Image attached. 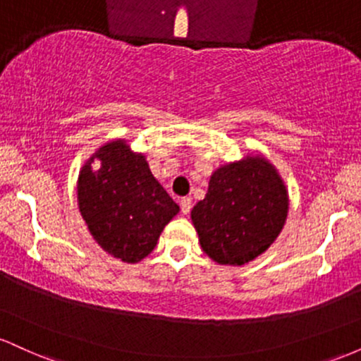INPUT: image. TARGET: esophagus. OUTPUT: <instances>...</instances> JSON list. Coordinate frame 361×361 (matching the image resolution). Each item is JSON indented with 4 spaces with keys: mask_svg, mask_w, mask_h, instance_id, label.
Returning a JSON list of instances; mask_svg holds the SVG:
<instances>
[{
    "mask_svg": "<svg viewBox=\"0 0 361 361\" xmlns=\"http://www.w3.org/2000/svg\"><path fill=\"white\" fill-rule=\"evenodd\" d=\"M180 207H181V214H183V215L190 214V210H192V198H190V197L181 198Z\"/></svg>",
    "mask_w": 361,
    "mask_h": 361,
    "instance_id": "1",
    "label": "esophagus"
}]
</instances>
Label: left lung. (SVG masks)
I'll use <instances>...</instances> for the list:
<instances>
[{"mask_svg": "<svg viewBox=\"0 0 361 361\" xmlns=\"http://www.w3.org/2000/svg\"><path fill=\"white\" fill-rule=\"evenodd\" d=\"M287 215L288 192L279 169L264 156L247 154L215 169L192 222L209 258L243 267L275 243Z\"/></svg>", "mask_w": 361, "mask_h": 361, "instance_id": "left-lung-1", "label": "left lung"}]
</instances>
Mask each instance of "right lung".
<instances>
[{
    "mask_svg": "<svg viewBox=\"0 0 361 361\" xmlns=\"http://www.w3.org/2000/svg\"><path fill=\"white\" fill-rule=\"evenodd\" d=\"M78 207L94 241L123 263L151 255L164 226L180 212L146 156L123 139L103 144L81 168Z\"/></svg>",
    "mask_w": 361,
    "mask_h": 361,
    "instance_id": "right-lung-1",
    "label": "right lung"
}]
</instances>
